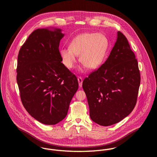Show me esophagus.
<instances>
[{"mask_svg": "<svg viewBox=\"0 0 157 157\" xmlns=\"http://www.w3.org/2000/svg\"><path fill=\"white\" fill-rule=\"evenodd\" d=\"M78 82L79 86L82 87V83H83V78H82L81 77H78Z\"/></svg>", "mask_w": 157, "mask_h": 157, "instance_id": "esophagus-1", "label": "esophagus"}]
</instances>
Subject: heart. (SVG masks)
Returning <instances> with one entry per match:
<instances>
[{
  "instance_id": "heart-1",
  "label": "heart",
  "mask_w": 157,
  "mask_h": 157,
  "mask_svg": "<svg viewBox=\"0 0 157 157\" xmlns=\"http://www.w3.org/2000/svg\"><path fill=\"white\" fill-rule=\"evenodd\" d=\"M108 48V40L102 34L86 33L76 36L69 48L60 51L62 62L66 67H74L80 55V62L90 69L99 67L105 60Z\"/></svg>"
}]
</instances>
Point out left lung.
I'll return each mask as SVG.
<instances>
[{
	"label": "left lung",
	"mask_w": 157,
	"mask_h": 157,
	"mask_svg": "<svg viewBox=\"0 0 157 157\" xmlns=\"http://www.w3.org/2000/svg\"><path fill=\"white\" fill-rule=\"evenodd\" d=\"M106 61L83 82L90 118L104 126L117 123L133 111L140 85L137 60L127 38L118 31Z\"/></svg>",
	"instance_id": "8db88e82"
}]
</instances>
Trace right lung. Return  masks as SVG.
Instances as JSON below:
<instances>
[{"instance_id":"add662e5","label":"right lung","mask_w":157,"mask_h":157,"mask_svg":"<svg viewBox=\"0 0 157 157\" xmlns=\"http://www.w3.org/2000/svg\"><path fill=\"white\" fill-rule=\"evenodd\" d=\"M61 30H34L21 46L17 82L23 105L39 122L56 124L67 115L78 88L77 77L61 62Z\"/></svg>"}]
</instances>
